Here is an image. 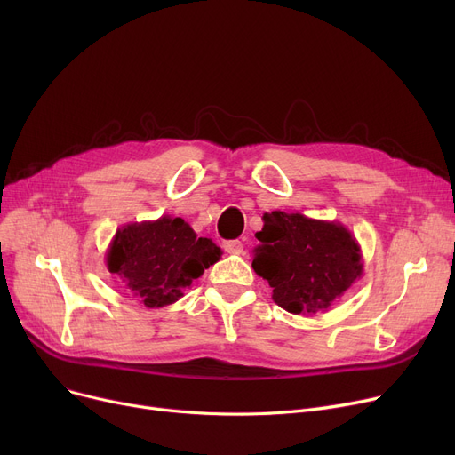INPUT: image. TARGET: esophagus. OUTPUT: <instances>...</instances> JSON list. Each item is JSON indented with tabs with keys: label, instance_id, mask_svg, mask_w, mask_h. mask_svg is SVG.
<instances>
[{
	"label": "esophagus",
	"instance_id": "obj_1",
	"mask_svg": "<svg viewBox=\"0 0 455 455\" xmlns=\"http://www.w3.org/2000/svg\"><path fill=\"white\" fill-rule=\"evenodd\" d=\"M223 249H225L228 254H242V252H243V243L237 242V240L225 242V243H223Z\"/></svg>",
	"mask_w": 455,
	"mask_h": 455
}]
</instances>
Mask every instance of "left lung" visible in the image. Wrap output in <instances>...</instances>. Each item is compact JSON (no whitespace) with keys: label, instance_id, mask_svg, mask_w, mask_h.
I'll return each instance as SVG.
<instances>
[{"label":"left lung","instance_id":"left-lung-1","mask_svg":"<svg viewBox=\"0 0 455 455\" xmlns=\"http://www.w3.org/2000/svg\"><path fill=\"white\" fill-rule=\"evenodd\" d=\"M256 237L252 269L269 282L273 300L290 314L328 312L363 275L360 243L338 221L275 210L264 213Z\"/></svg>","mask_w":455,"mask_h":455}]
</instances>
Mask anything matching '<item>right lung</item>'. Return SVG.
<instances>
[{"instance_id":"1","label":"right lung","mask_w":455,"mask_h":455,"mask_svg":"<svg viewBox=\"0 0 455 455\" xmlns=\"http://www.w3.org/2000/svg\"><path fill=\"white\" fill-rule=\"evenodd\" d=\"M210 237H199L184 220L162 215L156 221L117 228L107 251V267L146 307L177 302L204 269L221 258Z\"/></svg>"}]
</instances>
